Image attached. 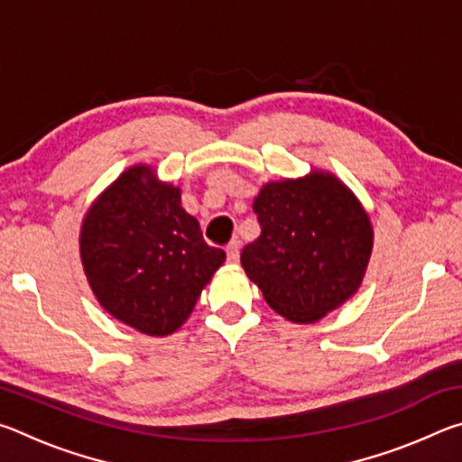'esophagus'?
I'll return each instance as SVG.
<instances>
[{"label": "esophagus", "mask_w": 462, "mask_h": 462, "mask_svg": "<svg viewBox=\"0 0 462 462\" xmlns=\"http://www.w3.org/2000/svg\"><path fill=\"white\" fill-rule=\"evenodd\" d=\"M226 254H228V261L230 263H236L238 256H240V242L238 240H230L228 245H226Z\"/></svg>", "instance_id": "1"}]
</instances>
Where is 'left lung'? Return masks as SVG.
Segmentation results:
<instances>
[{
    "mask_svg": "<svg viewBox=\"0 0 462 462\" xmlns=\"http://www.w3.org/2000/svg\"><path fill=\"white\" fill-rule=\"evenodd\" d=\"M261 236L240 263L264 301L289 322L311 324L361 287L373 253V224L356 195L330 171L261 187L253 203Z\"/></svg>",
    "mask_w": 462,
    "mask_h": 462,
    "instance_id": "left-lung-1",
    "label": "left lung"
}]
</instances>
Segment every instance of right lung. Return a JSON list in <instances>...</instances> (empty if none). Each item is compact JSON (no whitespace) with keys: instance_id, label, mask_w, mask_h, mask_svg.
I'll use <instances>...</instances> for the list:
<instances>
[{"instance_id":"obj_1","label":"right lung","mask_w":462,"mask_h":462,"mask_svg":"<svg viewBox=\"0 0 462 462\" xmlns=\"http://www.w3.org/2000/svg\"><path fill=\"white\" fill-rule=\"evenodd\" d=\"M79 254L93 295L109 316L146 336L185 324L226 253L206 245L181 189L151 165H132L83 216Z\"/></svg>"}]
</instances>
